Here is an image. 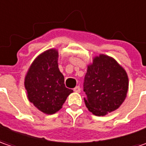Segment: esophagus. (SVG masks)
I'll return each mask as SVG.
<instances>
[{
	"label": "esophagus",
	"mask_w": 146,
	"mask_h": 146,
	"mask_svg": "<svg viewBox=\"0 0 146 146\" xmlns=\"http://www.w3.org/2000/svg\"><path fill=\"white\" fill-rule=\"evenodd\" d=\"M73 91H75V92H77V93H80V92H81V88H80V86H77L75 88L73 89Z\"/></svg>",
	"instance_id": "obj_1"
}]
</instances>
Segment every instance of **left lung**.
<instances>
[{"mask_svg":"<svg viewBox=\"0 0 146 146\" xmlns=\"http://www.w3.org/2000/svg\"><path fill=\"white\" fill-rule=\"evenodd\" d=\"M83 90L86 108L94 115L103 116L116 110L126 98L128 78L125 70L113 58L100 55L89 65Z\"/></svg>","mask_w":146,"mask_h":146,"instance_id":"8db88e82","label":"left lung"}]
</instances>
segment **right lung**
Returning <instances> with one entry per match:
<instances>
[{
    "label": "right lung",
    "mask_w": 146,
    "mask_h": 146,
    "mask_svg": "<svg viewBox=\"0 0 146 146\" xmlns=\"http://www.w3.org/2000/svg\"><path fill=\"white\" fill-rule=\"evenodd\" d=\"M58 52L50 49L39 55L28 70L25 87L29 101L48 115L56 113L73 90L65 87L58 68Z\"/></svg>",
    "instance_id": "add662e5"
}]
</instances>
